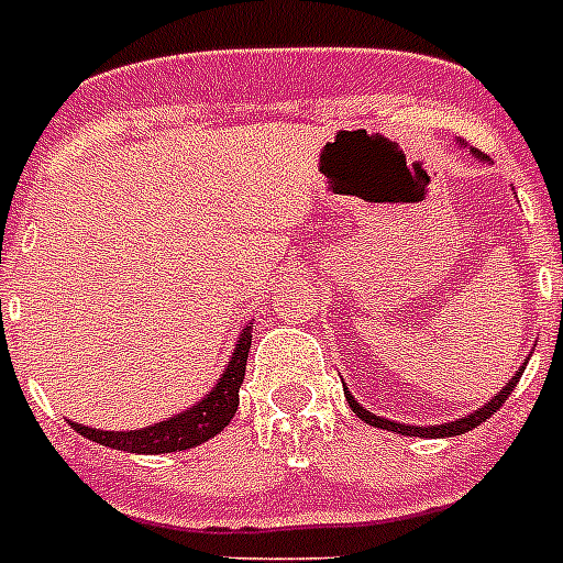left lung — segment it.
I'll use <instances>...</instances> for the list:
<instances>
[{
    "label": "left lung",
    "mask_w": 563,
    "mask_h": 563,
    "mask_svg": "<svg viewBox=\"0 0 563 563\" xmlns=\"http://www.w3.org/2000/svg\"><path fill=\"white\" fill-rule=\"evenodd\" d=\"M472 153L477 155V158H483V153H477V150H472ZM523 364H527V361H523ZM520 373H523V367H520L518 373H515V376L509 378V385H506L504 390L495 393V399L488 401V405H483V408L474 410L472 416H463V419H456V422L431 424V428H419V424H399V422H390V419H382V416L369 413V410L361 408L358 401L353 399V393L346 390V385H344V393H346V401H350V408H353V413L358 416L361 422L373 424V428H385V431H396V433H401V437H431V440H437V437H460V433L477 428L479 422H486V419L492 413H497V410H500V405H504V401L509 399V393L515 390V387H518Z\"/></svg>",
    "instance_id": "8db88e82"
}]
</instances>
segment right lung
Wrapping results in <instances>:
<instances>
[{
	"mask_svg": "<svg viewBox=\"0 0 563 563\" xmlns=\"http://www.w3.org/2000/svg\"><path fill=\"white\" fill-rule=\"evenodd\" d=\"M249 350L251 327H245L234 346V355H231L228 367L219 376L217 387L205 399L196 401L194 408L181 410V413L170 416L164 422L147 424L141 431H98V428H86V424L77 422H71V428L86 440L115 448V451H126V454H170V451H187V448L202 445L234 419Z\"/></svg>",
	"mask_w": 563,
	"mask_h": 563,
	"instance_id": "obj_1",
	"label": "right lung"
}]
</instances>
